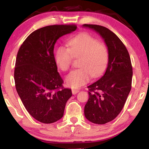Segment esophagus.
Here are the masks:
<instances>
[{"mask_svg": "<svg viewBox=\"0 0 149 149\" xmlns=\"http://www.w3.org/2000/svg\"><path fill=\"white\" fill-rule=\"evenodd\" d=\"M72 91L73 95H75V94H76V93H77L79 91V89H72Z\"/></svg>", "mask_w": 149, "mask_h": 149, "instance_id": "obj_1", "label": "esophagus"}]
</instances>
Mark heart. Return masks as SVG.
<instances>
[{
	"mask_svg": "<svg viewBox=\"0 0 149 149\" xmlns=\"http://www.w3.org/2000/svg\"><path fill=\"white\" fill-rule=\"evenodd\" d=\"M67 45L58 47L54 59L58 67L65 72L70 68L74 58H79V68L65 78L69 87L78 88L89 81L91 76L97 78L104 74L109 61V51L105 44L83 33L68 40Z\"/></svg>",
	"mask_w": 149,
	"mask_h": 149,
	"instance_id": "1",
	"label": "heart"
}]
</instances>
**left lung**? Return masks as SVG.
<instances>
[{
    "instance_id": "left-lung-1",
    "label": "left lung",
    "mask_w": 149,
    "mask_h": 149,
    "mask_svg": "<svg viewBox=\"0 0 149 149\" xmlns=\"http://www.w3.org/2000/svg\"><path fill=\"white\" fill-rule=\"evenodd\" d=\"M99 33L108 47L109 61L104 75L89 86V100L85 106L87 119L97 124L111 122L120 114L132 89L133 69L124 44L105 27L84 24Z\"/></svg>"
}]
</instances>
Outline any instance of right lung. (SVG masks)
I'll list each match as a JSON object with an SVG mask.
<instances>
[{"label":"right lung","mask_w":149,"mask_h":149,"mask_svg":"<svg viewBox=\"0 0 149 149\" xmlns=\"http://www.w3.org/2000/svg\"><path fill=\"white\" fill-rule=\"evenodd\" d=\"M76 25H52L32 32L20 46L14 68L17 94L29 114L44 123L62 118L72 90L63 87L57 71L54 45Z\"/></svg>","instance_id":"obj_1"}]
</instances>
